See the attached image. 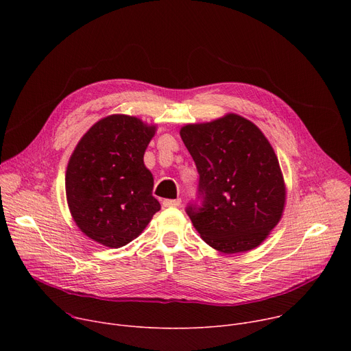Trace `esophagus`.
I'll return each instance as SVG.
<instances>
[{
	"label": "esophagus",
	"instance_id": "1",
	"mask_svg": "<svg viewBox=\"0 0 351 351\" xmlns=\"http://www.w3.org/2000/svg\"><path fill=\"white\" fill-rule=\"evenodd\" d=\"M180 203H182L180 198H176V199H164L162 206H164V207H179Z\"/></svg>",
	"mask_w": 351,
	"mask_h": 351
}]
</instances>
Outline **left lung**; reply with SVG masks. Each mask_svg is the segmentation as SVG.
<instances>
[{
    "mask_svg": "<svg viewBox=\"0 0 351 351\" xmlns=\"http://www.w3.org/2000/svg\"><path fill=\"white\" fill-rule=\"evenodd\" d=\"M180 137L199 175V204L186 208L195 230L225 254L260 245L280 221L286 202L283 175L268 138L236 114L189 123Z\"/></svg>",
    "mask_w": 351,
    "mask_h": 351,
    "instance_id": "8db88e82",
    "label": "left lung"
}]
</instances>
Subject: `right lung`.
I'll return each mask as SVG.
<instances>
[{"mask_svg": "<svg viewBox=\"0 0 351 351\" xmlns=\"http://www.w3.org/2000/svg\"><path fill=\"white\" fill-rule=\"evenodd\" d=\"M154 134V125L115 114L94 123L77 143L65 190L72 218L87 237L119 248L160 211L153 173L143 161Z\"/></svg>", "mask_w": 351, "mask_h": 351, "instance_id": "right-lung-1", "label": "right lung"}]
</instances>
